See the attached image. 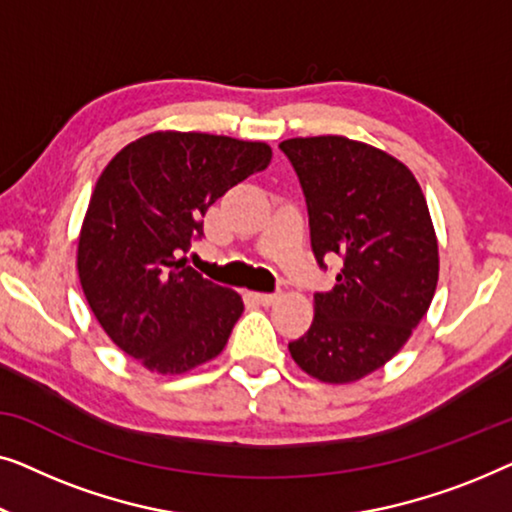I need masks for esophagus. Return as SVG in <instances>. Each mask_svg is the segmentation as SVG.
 <instances>
[{
	"mask_svg": "<svg viewBox=\"0 0 512 512\" xmlns=\"http://www.w3.org/2000/svg\"><path fill=\"white\" fill-rule=\"evenodd\" d=\"M253 297L262 306H271V304H276V301H278V294H269V292H255Z\"/></svg>",
	"mask_w": 512,
	"mask_h": 512,
	"instance_id": "1",
	"label": "esophagus"
}]
</instances>
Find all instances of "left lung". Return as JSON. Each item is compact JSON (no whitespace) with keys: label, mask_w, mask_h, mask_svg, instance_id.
<instances>
[{"label":"left lung","mask_w":512,"mask_h":512,"mask_svg":"<svg viewBox=\"0 0 512 512\" xmlns=\"http://www.w3.org/2000/svg\"><path fill=\"white\" fill-rule=\"evenodd\" d=\"M280 150L304 190L315 259H343L336 285L315 294L311 329L287 348L320 383H355L397 355L434 299L427 199L406 164L369 143L299 136Z\"/></svg>","instance_id":"1"}]
</instances>
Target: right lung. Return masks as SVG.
<instances>
[{
	"instance_id": "obj_1",
	"label": "right lung",
	"mask_w": 512,
	"mask_h": 512,
	"mask_svg": "<svg viewBox=\"0 0 512 512\" xmlns=\"http://www.w3.org/2000/svg\"><path fill=\"white\" fill-rule=\"evenodd\" d=\"M264 141L153 132L127 143L99 176L78 236V278L111 341L162 376L211 362L243 299L181 257L229 187L264 171Z\"/></svg>"
}]
</instances>
